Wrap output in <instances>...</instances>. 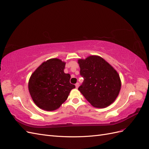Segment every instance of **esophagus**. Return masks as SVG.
I'll use <instances>...</instances> for the list:
<instances>
[{"label": "esophagus", "mask_w": 149, "mask_h": 149, "mask_svg": "<svg viewBox=\"0 0 149 149\" xmlns=\"http://www.w3.org/2000/svg\"><path fill=\"white\" fill-rule=\"evenodd\" d=\"M75 86H76V88H78L79 87V83H76V84H75Z\"/></svg>", "instance_id": "obj_1"}]
</instances>
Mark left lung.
Returning <instances> with one entry per match:
<instances>
[{"mask_svg": "<svg viewBox=\"0 0 149 149\" xmlns=\"http://www.w3.org/2000/svg\"><path fill=\"white\" fill-rule=\"evenodd\" d=\"M80 75L84 78L78 90L92 106L104 108L113 102L119 93V75L107 61L98 56L78 60Z\"/></svg>", "mask_w": 149, "mask_h": 149, "instance_id": "1", "label": "left lung"}]
</instances>
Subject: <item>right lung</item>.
I'll list each match as a JSON object with an SVG mask.
<instances>
[{
  "instance_id": "right-lung-1",
  "label": "right lung",
  "mask_w": 149,
  "mask_h": 149,
  "mask_svg": "<svg viewBox=\"0 0 149 149\" xmlns=\"http://www.w3.org/2000/svg\"><path fill=\"white\" fill-rule=\"evenodd\" d=\"M65 63L57 58L43 63L31 74L29 90L33 101L40 109H57L68 97L75 86L70 82L71 76L64 73Z\"/></svg>"
}]
</instances>
